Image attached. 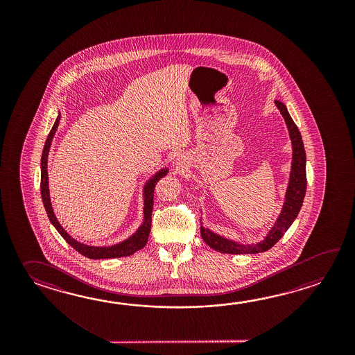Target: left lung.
<instances>
[{
    "mask_svg": "<svg viewBox=\"0 0 355 355\" xmlns=\"http://www.w3.org/2000/svg\"><path fill=\"white\" fill-rule=\"evenodd\" d=\"M275 105L278 106L280 113L286 121L288 130H289V137L292 141V147H293L292 170H291V178H289L283 209L280 211L275 225L272 227V230L269 231V234H266L264 240L257 242L255 245H240L237 242L227 240L219 234H213L208 228L200 227V234L203 237L204 242L209 248L217 250L219 252L240 255V254H257V252L272 249V246L282 239V236L286 234V231L293 223V220L297 218L298 213L301 211L302 203H303L306 188H307L304 146L302 141L301 133L288 113L286 105L278 100H275Z\"/></svg>",
    "mask_w": 355,
    "mask_h": 355,
    "instance_id": "obj_1",
    "label": "left lung"
}]
</instances>
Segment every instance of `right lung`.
<instances>
[{"mask_svg": "<svg viewBox=\"0 0 355 355\" xmlns=\"http://www.w3.org/2000/svg\"><path fill=\"white\" fill-rule=\"evenodd\" d=\"M60 115L55 119L53 127L51 129L48 138H46L43 153H42V175H40V193H42V199L43 204L46 208L48 218L52 222V225L55 227V230L60 232V236L69 243L76 251H78L83 257H89V259H113V257H129L132 254H135L138 250L144 249L146 243L148 241V236L151 231L152 223V209H153V194H155V187L157 184V181L164 178L167 174V168L161 170L157 174L152 178L144 187V219L142 226L138 228L136 234L130 236L128 240L116 243L114 246L109 248H95V246H89V245H83L81 242L76 241L69 234L62 228L60 222L54 216L53 209H52V204L49 199V189H48V173H46V159H48V153L51 148V144L53 139L54 133L58 128L60 124Z\"/></svg>", "mask_w": 355, "mask_h": 355, "instance_id": "obj_1", "label": "right lung"}]
</instances>
